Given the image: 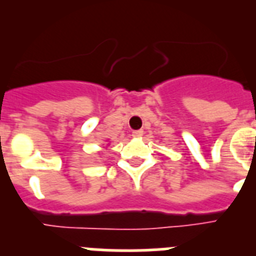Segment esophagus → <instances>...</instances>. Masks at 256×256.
Returning <instances> with one entry per match:
<instances>
[{
  "label": "esophagus",
  "instance_id": "1",
  "mask_svg": "<svg viewBox=\"0 0 256 256\" xmlns=\"http://www.w3.org/2000/svg\"><path fill=\"white\" fill-rule=\"evenodd\" d=\"M142 134H144V130H133L132 132L133 137H141Z\"/></svg>",
  "mask_w": 256,
  "mask_h": 256
}]
</instances>
